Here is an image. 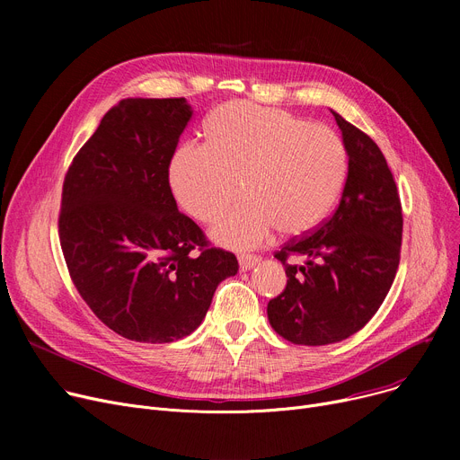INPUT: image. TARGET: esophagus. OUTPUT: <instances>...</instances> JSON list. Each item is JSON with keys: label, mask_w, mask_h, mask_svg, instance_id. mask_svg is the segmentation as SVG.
Listing matches in <instances>:
<instances>
[{"label": "esophagus", "mask_w": 460, "mask_h": 460, "mask_svg": "<svg viewBox=\"0 0 460 460\" xmlns=\"http://www.w3.org/2000/svg\"><path fill=\"white\" fill-rule=\"evenodd\" d=\"M238 262H240V270L246 272V270H252L255 264L261 262V257H257V255H240Z\"/></svg>", "instance_id": "esophagus-1"}]
</instances>
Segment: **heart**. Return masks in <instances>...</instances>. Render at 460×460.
<instances>
[{
  "label": "heart",
  "instance_id": "1",
  "mask_svg": "<svg viewBox=\"0 0 460 460\" xmlns=\"http://www.w3.org/2000/svg\"><path fill=\"white\" fill-rule=\"evenodd\" d=\"M207 143H186L169 165L177 203L210 222L236 196L244 199L214 222L222 246L252 250L279 227L315 229L345 186L349 155L333 130L285 110L250 102L216 108L205 120Z\"/></svg>",
  "mask_w": 460,
  "mask_h": 460
}]
</instances>
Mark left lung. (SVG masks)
<instances>
[{"mask_svg": "<svg viewBox=\"0 0 460 460\" xmlns=\"http://www.w3.org/2000/svg\"><path fill=\"white\" fill-rule=\"evenodd\" d=\"M332 113L349 155L343 196L315 231L276 252L288 279L267 307L283 340L307 347L343 341L364 328L388 295L401 257L402 210L388 162L366 132ZM291 254L306 262L288 265Z\"/></svg>", "mask_w": 460, "mask_h": 460, "instance_id": "1", "label": "left lung"}]
</instances>
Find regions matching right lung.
I'll list each match as a JSON object with an SVG mask.
<instances>
[{"label": "right lung", "mask_w": 460, "mask_h": 460, "mask_svg": "<svg viewBox=\"0 0 460 460\" xmlns=\"http://www.w3.org/2000/svg\"><path fill=\"white\" fill-rule=\"evenodd\" d=\"M190 117L186 99L120 101L65 175L59 240L68 274L94 315L130 341L190 335L216 287L238 272L236 257L208 248L179 212L169 186Z\"/></svg>", "instance_id": "right-lung-1"}]
</instances>
